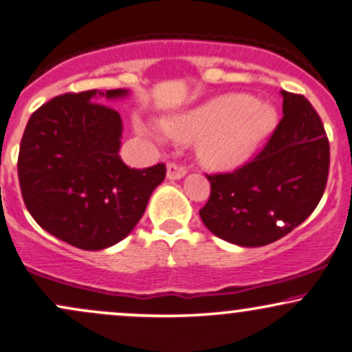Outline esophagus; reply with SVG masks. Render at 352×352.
Listing matches in <instances>:
<instances>
[{
    "label": "esophagus",
    "mask_w": 352,
    "mask_h": 352,
    "mask_svg": "<svg viewBox=\"0 0 352 352\" xmlns=\"http://www.w3.org/2000/svg\"><path fill=\"white\" fill-rule=\"evenodd\" d=\"M188 169H186L183 164H177V163H169L166 168V176L168 179H181V177L186 176Z\"/></svg>",
    "instance_id": "obj_1"
}]
</instances>
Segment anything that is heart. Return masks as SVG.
Instances as JSON below:
<instances>
[{
	"label": "heart",
	"instance_id": "1",
	"mask_svg": "<svg viewBox=\"0 0 352 352\" xmlns=\"http://www.w3.org/2000/svg\"><path fill=\"white\" fill-rule=\"evenodd\" d=\"M276 125V110L250 95L227 94L173 115L158 123L138 122L140 131L156 142L166 138L197 143L199 158L214 169H235L247 163Z\"/></svg>",
	"mask_w": 352,
	"mask_h": 352
}]
</instances>
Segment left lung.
<instances>
[{
	"label": "left lung",
	"instance_id": "8db88e82",
	"mask_svg": "<svg viewBox=\"0 0 352 352\" xmlns=\"http://www.w3.org/2000/svg\"><path fill=\"white\" fill-rule=\"evenodd\" d=\"M283 117L250 163L208 176L210 196L199 210L222 241L262 247L282 239L315 210L329 171V142L303 95L282 90Z\"/></svg>",
	"mask_w": 352,
	"mask_h": 352
}]
</instances>
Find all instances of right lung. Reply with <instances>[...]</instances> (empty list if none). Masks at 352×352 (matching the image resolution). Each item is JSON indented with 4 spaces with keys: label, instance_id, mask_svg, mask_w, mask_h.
<instances>
[{
    "label": "right lung",
    "instance_id": "1",
    "mask_svg": "<svg viewBox=\"0 0 352 352\" xmlns=\"http://www.w3.org/2000/svg\"><path fill=\"white\" fill-rule=\"evenodd\" d=\"M126 89L64 94L29 118L19 146L24 204L54 237L82 250H102L125 239L163 183V163L128 168L120 158L123 123L100 102Z\"/></svg>",
    "mask_w": 352,
    "mask_h": 352
}]
</instances>
